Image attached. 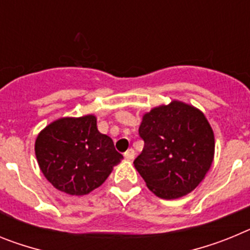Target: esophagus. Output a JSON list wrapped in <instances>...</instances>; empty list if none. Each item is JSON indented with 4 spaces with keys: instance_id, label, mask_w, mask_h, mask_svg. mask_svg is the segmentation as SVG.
<instances>
[{
    "instance_id": "1",
    "label": "esophagus",
    "mask_w": 250,
    "mask_h": 250,
    "mask_svg": "<svg viewBox=\"0 0 250 250\" xmlns=\"http://www.w3.org/2000/svg\"><path fill=\"white\" fill-rule=\"evenodd\" d=\"M124 156H125L127 160H131V159L135 158V151H134V149L126 150V151L124 152Z\"/></svg>"
}]
</instances>
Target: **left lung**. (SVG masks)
<instances>
[{"mask_svg": "<svg viewBox=\"0 0 250 250\" xmlns=\"http://www.w3.org/2000/svg\"><path fill=\"white\" fill-rule=\"evenodd\" d=\"M144 149L134 160L152 193L176 199L194 190L210 169L214 134L204 114L173 101L144 115L139 127Z\"/></svg>", "mask_w": 250, "mask_h": 250, "instance_id": "obj_1", "label": "left lung"}]
</instances>
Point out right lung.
I'll list each match as a JSON object with an SVG mask.
<instances>
[{"label":"right lung","instance_id":"1","mask_svg":"<svg viewBox=\"0 0 250 250\" xmlns=\"http://www.w3.org/2000/svg\"><path fill=\"white\" fill-rule=\"evenodd\" d=\"M35 152L46 179L70 195L100 187L123 159L111 138L99 132L92 115L50 124L37 136Z\"/></svg>","mask_w":250,"mask_h":250}]
</instances>
